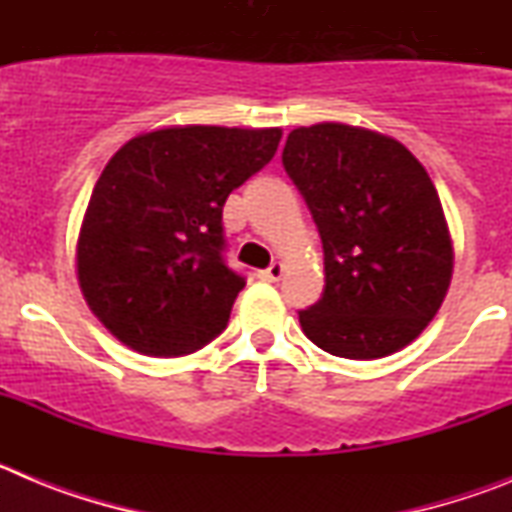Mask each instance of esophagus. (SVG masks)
<instances>
[{"label":"esophagus","mask_w":512,"mask_h":512,"mask_svg":"<svg viewBox=\"0 0 512 512\" xmlns=\"http://www.w3.org/2000/svg\"><path fill=\"white\" fill-rule=\"evenodd\" d=\"M282 274H284V264H271L269 269H264L261 271V279H264V282H279V279H282Z\"/></svg>","instance_id":"34e87169"}]
</instances>
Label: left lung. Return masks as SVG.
Wrapping results in <instances>:
<instances>
[{"label":"left lung","mask_w":512,"mask_h":512,"mask_svg":"<svg viewBox=\"0 0 512 512\" xmlns=\"http://www.w3.org/2000/svg\"><path fill=\"white\" fill-rule=\"evenodd\" d=\"M282 164L323 241L325 289L300 310L305 336L361 361L413 343L454 271L449 225L423 164L395 138L343 122L292 130Z\"/></svg>","instance_id":"8db88e82"}]
</instances>
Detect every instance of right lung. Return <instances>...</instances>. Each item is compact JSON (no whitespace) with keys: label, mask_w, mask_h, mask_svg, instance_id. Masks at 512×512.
Masks as SVG:
<instances>
[{"label":"right lung","mask_w":512,"mask_h":512,"mask_svg":"<svg viewBox=\"0 0 512 512\" xmlns=\"http://www.w3.org/2000/svg\"><path fill=\"white\" fill-rule=\"evenodd\" d=\"M279 128L187 125L128 140L94 184L76 243L89 310L148 356L225 330L246 279L225 264L223 205L277 153Z\"/></svg>","instance_id":"add662e5"}]
</instances>
